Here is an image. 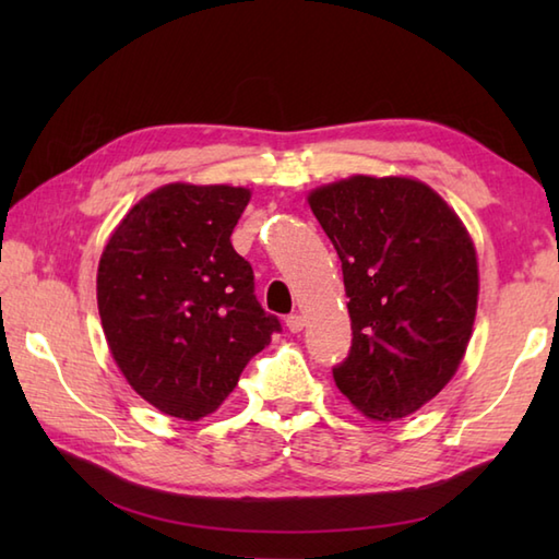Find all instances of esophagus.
Wrapping results in <instances>:
<instances>
[{"instance_id": "esophagus-1", "label": "esophagus", "mask_w": 559, "mask_h": 559, "mask_svg": "<svg viewBox=\"0 0 559 559\" xmlns=\"http://www.w3.org/2000/svg\"><path fill=\"white\" fill-rule=\"evenodd\" d=\"M286 326H288L290 334H300L302 326H305V317H302V314H290V317L286 319Z\"/></svg>"}]
</instances>
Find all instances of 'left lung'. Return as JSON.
I'll return each instance as SVG.
<instances>
[{"mask_svg": "<svg viewBox=\"0 0 559 559\" xmlns=\"http://www.w3.org/2000/svg\"><path fill=\"white\" fill-rule=\"evenodd\" d=\"M336 247L353 343L334 382L355 408L396 420L456 374L478 307L471 235L435 189L353 175L307 197Z\"/></svg>", "mask_w": 559, "mask_h": 559, "instance_id": "obj_1", "label": "left lung"}]
</instances>
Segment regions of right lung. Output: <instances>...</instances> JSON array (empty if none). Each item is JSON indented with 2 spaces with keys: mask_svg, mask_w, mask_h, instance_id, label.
Returning <instances> with one entry per match:
<instances>
[{
  "mask_svg": "<svg viewBox=\"0 0 559 559\" xmlns=\"http://www.w3.org/2000/svg\"><path fill=\"white\" fill-rule=\"evenodd\" d=\"M249 189L173 182L146 194L98 264V312L112 358L160 413L199 420L281 331L254 295L230 235Z\"/></svg>",
  "mask_w": 559,
  "mask_h": 559,
  "instance_id": "add662e5",
  "label": "right lung"
}]
</instances>
